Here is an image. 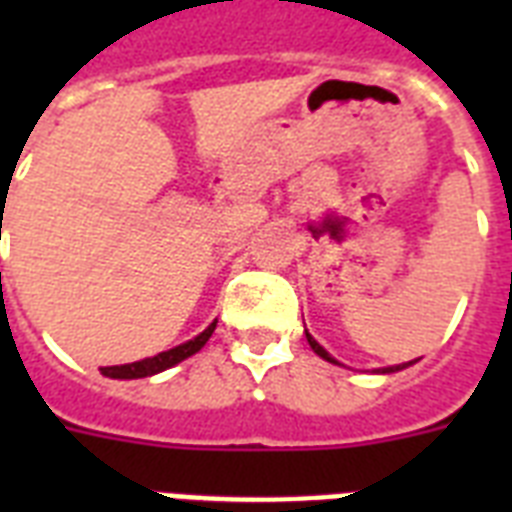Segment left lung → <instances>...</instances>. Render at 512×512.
I'll list each match as a JSON object with an SVG mask.
<instances>
[{
	"label": "left lung",
	"mask_w": 512,
	"mask_h": 512,
	"mask_svg": "<svg viewBox=\"0 0 512 512\" xmlns=\"http://www.w3.org/2000/svg\"><path fill=\"white\" fill-rule=\"evenodd\" d=\"M305 337H308V345H311V348H313V353H316V356H321V358H324V361H329V364H337L335 358L329 356L327 350L321 348L319 342H316V340H313V337H311V335H308V329H305ZM412 364H414V361H406V364H396V366H382V369H374V372H380V374H390V372H401V369H406V366H412Z\"/></svg>",
	"instance_id": "obj_1"
}]
</instances>
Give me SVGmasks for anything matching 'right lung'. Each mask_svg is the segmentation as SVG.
I'll use <instances>...</instances> for the list:
<instances>
[{
	"mask_svg": "<svg viewBox=\"0 0 512 512\" xmlns=\"http://www.w3.org/2000/svg\"><path fill=\"white\" fill-rule=\"evenodd\" d=\"M215 327H217V319L212 321V324H209V327L204 329L201 335L193 337V340L180 342V345H175V348L164 350V353H156V356H151V358H143V361H135V364L103 366L100 372L106 374V377H111V380H138V377H151V374H159V372H164V369H170V366L185 361V358L193 356V353H199V350L207 345L209 337H212Z\"/></svg>",
	"mask_w": 512,
	"mask_h": 512,
	"instance_id": "obj_1",
	"label": "right lung"
}]
</instances>
